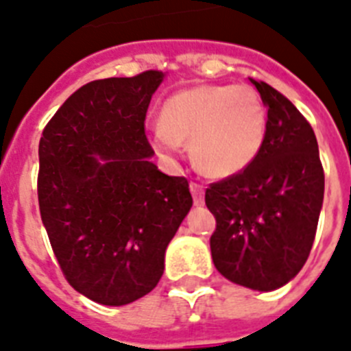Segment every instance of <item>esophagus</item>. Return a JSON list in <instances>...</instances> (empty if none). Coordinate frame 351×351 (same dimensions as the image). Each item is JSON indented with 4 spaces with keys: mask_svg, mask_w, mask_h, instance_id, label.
<instances>
[{
    "mask_svg": "<svg viewBox=\"0 0 351 351\" xmlns=\"http://www.w3.org/2000/svg\"><path fill=\"white\" fill-rule=\"evenodd\" d=\"M190 190H191V195H193V202H195V206L204 204V186L199 184V182H190Z\"/></svg>",
    "mask_w": 351,
    "mask_h": 351,
    "instance_id": "34e87169",
    "label": "esophagus"
}]
</instances>
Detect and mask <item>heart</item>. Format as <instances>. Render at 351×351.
Masks as SVG:
<instances>
[{
  "label": "heart",
  "mask_w": 351,
  "mask_h": 351,
  "mask_svg": "<svg viewBox=\"0 0 351 351\" xmlns=\"http://www.w3.org/2000/svg\"><path fill=\"white\" fill-rule=\"evenodd\" d=\"M266 112L248 86L197 85L179 90L161 106L152 143L173 154L190 140L197 167L211 178L243 172L261 151Z\"/></svg>",
  "instance_id": "1"
}]
</instances>
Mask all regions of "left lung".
Here are the masks:
<instances>
[{
	"mask_svg": "<svg viewBox=\"0 0 351 351\" xmlns=\"http://www.w3.org/2000/svg\"><path fill=\"white\" fill-rule=\"evenodd\" d=\"M268 108L261 151L243 172L209 184L213 263L230 282L274 291L305 265L318 229L325 173L316 134L295 104L256 82Z\"/></svg>",
	"mask_w": 351,
	"mask_h": 351,
	"instance_id": "1",
	"label": "left lung"
}]
</instances>
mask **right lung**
I'll return each mask as SVG.
<instances>
[{"mask_svg": "<svg viewBox=\"0 0 351 351\" xmlns=\"http://www.w3.org/2000/svg\"><path fill=\"white\" fill-rule=\"evenodd\" d=\"M161 71L95 80L58 108L38 143V208L77 293L125 305L151 293L190 211L186 178L160 172L145 134Z\"/></svg>", "mask_w": 351, "mask_h": 351, "instance_id": "1", "label": "right lung"}]
</instances>
